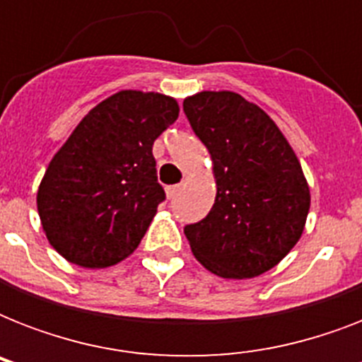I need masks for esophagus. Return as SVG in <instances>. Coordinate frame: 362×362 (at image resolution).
I'll use <instances>...</instances> for the list:
<instances>
[{
  "mask_svg": "<svg viewBox=\"0 0 362 362\" xmlns=\"http://www.w3.org/2000/svg\"><path fill=\"white\" fill-rule=\"evenodd\" d=\"M180 192V186H167L165 187V193H167V199H175L176 193Z\"/></svg>",
  "mask_w": 362,
  "mask_h": 362,
  "instance_id": "obj_1",
  "label": "esophagus"
}]
</instances>
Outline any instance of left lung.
Here are the masks:
<instances>
[{
  "instance_id": "left-lung-1",
  "label": "left lung",
  "mask_w": 362,
  "mask_h": 362,
  "mask_svg": "<svg viewBox=\"0 0 362 362\" xmlns=\"http://www.w3.org/2000/svg\"><path fill=\"white\" fill-rule=\"evenodd\" d=\"M184 112L210 158L216 201L184 227L193 255L212 274L255 278L297 244L310 210L300 161L280 127L235 92H199Z\"/></svg>"
}]
</instances>
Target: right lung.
<instances>
[{
    "instance_id": "add662e5",
    "label": "right lung",
    "mask_w": 362,
    "mask_h": 362,
    "mask_svg": "<svg viewBox=\"0 0 362 362\" xmlns=\"http://www.w3.org/2000/svg\"><path fill=\"white\" fill-rule=\"evenodd\" d=\"M178 112L175 98L122 90L82 118L37 189L42 231L62 257L107 269L135 252L165 199L153 141Z\"/></svg>"
}]
</instances>
